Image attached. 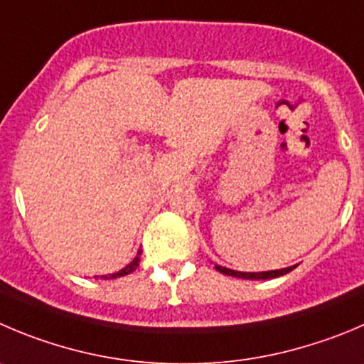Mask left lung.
<instances>
[{"mask_svg":"<svg viewBox=\"0 0 364 364\" xmlns=\"http://www.w3.org/2000/svg\"><path fill=\"white\" fill-rule=\"evenodd\" d=\"M214 268L218 269L220 273H223V275H230V277H237V279H250V280H266V279H275V277H280V275H286V273H289L291 269L296 268L295 266H289V268H282V269H272V272H254V273H248V272H236V269H228L225 268V266H220V264H214Z\"/></svg>","mask_w":364,"mask_h":364,"instance_id":"left-lung-1","label":"left lung"}]
</instances>
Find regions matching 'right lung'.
Segmentation results:
<instances>
[{
    "mask_svg": "<svg viewBox=\"0 0 364 364\" xmlns=\"http://www.w3.org/2000/svg\"><path fill=\"white\" fill-rule=\"evenodd\" d=\"M139 255H141V252L139 254H137V257L134 259L132 262H130V264H127L124 266L123 269H119V272H116V273H109V275H102V279H117V277H124V275H128V273H132L134 269L137 268V266H139Z\"/></svg>",
    "mask_w": 364,
    "mask_h": 364,
    "instance_id": "1",
    "label": "right lung"
}]
</instances>
